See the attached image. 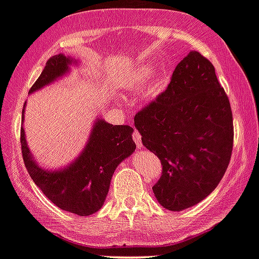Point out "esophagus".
<instances>
[{"mask_svg": "<svg viewBox=\"0 0 259 259\" xmlns=\"http://www.w3.org/2000/svg\"><path fill=\"white\" fill-rule=\"evenodd\" d=\"M132 138H133V141H135L136 146H137L138 148L142 147V140H141V133L138 132L137 130L133 131V133H132Z\"/></svg>", "mask_w": 259, "mask_h": 259, "instance_id": "esophagus-1", "label": "esophagus"}]
</instances>
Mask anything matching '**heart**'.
Segmentation results:
<instances>
[{
	"mask_svg": "<svg viewBox=\"0 0 259 259\" xmlns=\"http://www.w3.org/2000/svg\"><path fill=\"white\" fill-rule=\"evenodd\" d=\"M148 75H150V68H142L140 69V70L135 71V73L132 74V76H131V85L140 87L141 84H143L147 80ZM156 91H157V85H153L151 87L148 92H150V93H155Z\"/></svg>",
	"mask_w": 259,
	"mask_h": 259,
	"instance_id": "obj_1",
	"label": "heart"
}]
</instances>
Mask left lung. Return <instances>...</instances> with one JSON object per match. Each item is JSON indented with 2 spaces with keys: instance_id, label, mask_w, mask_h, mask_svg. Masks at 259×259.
Returning a JSON list of instances; mask_svg holds the SVG:
<instances>
[{
  "instance_id": "8db88e82",
  "label": "left lung",
  "mask_w": 259,
  "mask_h": 259,
  "mask_svg": "<svg viewBox=\"0 0 259 259\" xmlns=\"http://www.w3.org/2000/svg\"><path fill=\"white\" fill-rule=\"evenodd\" d=\"M135 124L162 165L152 190L163 208L181 211L217 188L232 157L234 128L229 98L205 56H185L166 91L136 113Z\"/></svg>"
}]
</instances>
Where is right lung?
I'll use <instances>...</instances> for the list:
<instances>
[{"label":"right lung","instance_id":"1","mask_svg":"<svg viewBox=\"0 0 259 259\" xmlns=\"http://www.w3.org/2000/svg\"><path fill=\"white\" fill-rule=\"evenodd\" d=\"M70 64V59L63 54L51 56L30 93L63 75ZM132 132L133 128L127 124L113 126L99 119L85 150L70 166L59 171H45L32 160L21 128L22 158L34 183L51 203L69 213L87 217L102 208L114 170L135 151Z\"/></svg>","mask_w":259,"mask_h":259}]
</instances>
